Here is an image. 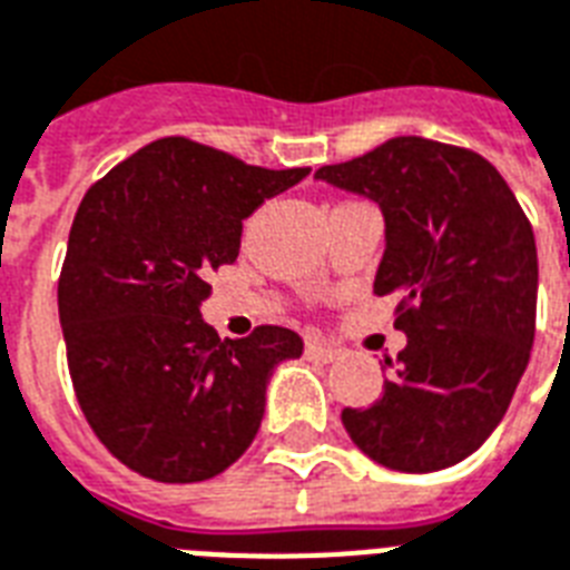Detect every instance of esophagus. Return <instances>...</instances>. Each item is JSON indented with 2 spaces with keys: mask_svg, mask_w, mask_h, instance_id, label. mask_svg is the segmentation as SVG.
Instances as JSON below:
<instances>
[{
  "mask_svg": "<svg viewBox=\"0 0 570 570\" xmlns=\"http://www.w3.org/2000/svg\"><path fill=\"white\" fill-rule=\"evenodd\" d=\"M306 354L312 356L315 363H335V360L342 356V351L335 345H330V342H324V338H317V335H308Z\"/></svg>",
  "mask_w": 570,
  "mask_h": 570,
  "instance_id": "1",
  "label": "esophagus"
}]
</instances>
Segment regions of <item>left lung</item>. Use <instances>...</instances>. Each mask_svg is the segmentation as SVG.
I'll use <instances>...</instances> for the list:
<instances>
[{
    "label": "left lung",
    "instance_id": "1",
    "mask_svg": "<svg viewBox=\"0 0 570 570\" xmlns=\"http://www.w3.org/2000/svg\"><path fill=\"white\" fill-rule=\"evenodd\" d=\"M315 178L383 210L374 294H399L395 326L407 335L381 399L342 410L345 431L399 473L464 461L505 416L535 338L538 253L523 207L482 154L422 136Z\"/></svg>",
    "mask_w": 570,
    "mask_h": 570
}]
</instances>
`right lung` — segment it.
I'll list each match as a JSON object with an SVG mask.
<instances>
[{
	"mask_svg": "<svg viewBox=\"0 0 570 570\" xmlns=\"http://www.w3.org/2000/svg\"><path fill=\"white\" fill-rule=\"evenodd\" d=\"M308 169H262L184 136L145 145L79 202L59 276L73 392L97 440L134 473L189 484L258 434L285 326L219 338L202 321L207 273L240 253L244 219Z\"/></svg>",
	"mask_w": 570,
	"mask_h": 570,
	"instance_id": "obj_1",
	"label": "right lung"
}]
</instances>
